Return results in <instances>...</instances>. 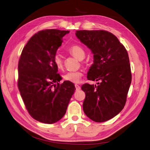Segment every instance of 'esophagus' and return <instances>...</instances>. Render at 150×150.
Instances as JSON below:
<instances>
[{
	"label": "esophagus",
	"mask_w": 150,
	"mask_h": 150,
	"mask_svg": "<svg viewBox=\"0 0 150 150\" xmlns=\"http://www.w3.org/2000/svg\"><path fill=\"white\" fill-rule=\"evenodd\" d=\"M75 88H76V90H79V89H81L80 86H79L78 84H75Z\"/></svg>",
	"instance_id": "1"
}]
</instances>
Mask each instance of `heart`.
I'll return each mask as SVG.
<instances>
[{
	"instance_id": "obj_1",
	"label": "heart",
	"mask_w": 150,
	"mask_h": 150,
	"mask_svg": "<svg viewBox=\"0 0 150 150\" xmlns=\"http://www.w3.org/2000/svg\"><path fill=\"white\" fill-rule=\"evenodd\" d=\"M67 51L69 52L72 56L78 59L79 60H83L85 57V51L83 47H81L78 44H73L67 49ZM54 63L58 69H62L64 66V62L62 58L59 54H56L53 58ZM83 73L80 71H69L67 72L63 76L64 79L69 81L71 83H78L79 82L80 79L82 78Z\"/></svg>"
}]
</instances>
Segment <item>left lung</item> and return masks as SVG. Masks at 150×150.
<instances>
[{"label":"left lung","instance_id":"left-lung-1","mask_svg":"<svg viewBox=\"0 0 150 150\" xmlns=\"http://www.w3.org/2000/svg\"><path fill=\"white\" fill-rule=\"evenodd\" d=\"M80 41L91 49L94 63L88 80L100 81L98 85L84 84V112L95 122L112 118L123 109L131 83L128 52L116 36L106 30H76Z\"/></svg>","mask_w":150,"mask_h":150}]
</instances>
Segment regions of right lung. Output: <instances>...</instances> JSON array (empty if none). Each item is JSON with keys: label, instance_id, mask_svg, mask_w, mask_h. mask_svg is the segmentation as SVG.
Wrapping results in <instances>:
<instances>
[{"label": "right lung", "instance_id": "right-lung-1", "mask_svg": "<svg viewBox=\"0 0 150 150\" xmlns=\"http://www.w3.org/2000/svg\"><path fill=\"white\" fill-rule=\"evenodd\" d=\"M69 30L46 29L32 37L22 50L18 64V88L29 115L52 124L64 116L76 88L59 82L61 77L53 58Z\"/></svg>", "mask_w": 150, "mask_h": 150}]
</instances>
